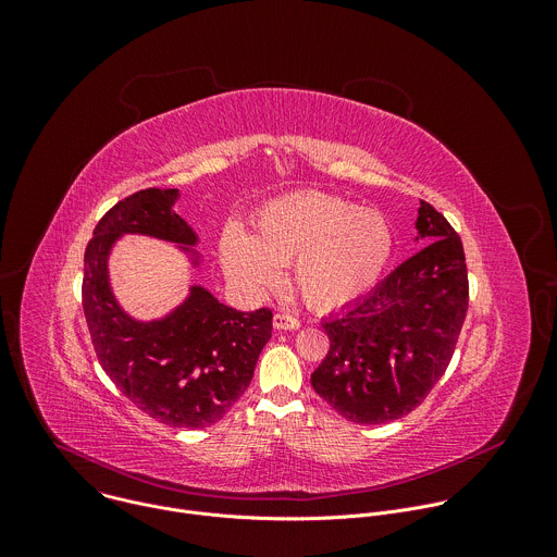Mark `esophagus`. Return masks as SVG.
<instances>
[{
	"instance_id": "esophagus-1",
	"label": "esophagus",
	"mask_w": 557,
	"mask_h": 557,
	"mask_svg": "<svg viewBox=\"0 0 557 557\" xmlns=\"http://www.w3.org/2000/svg\"><path fill=\"white\" fill-rule=\"evenodd\" d=\"M273 326L277 331H297L299 329V320L293 314H286V312H277L273 314Z\"/></svg>"
}]
</instances>
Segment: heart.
Here are the masks:
<instances>
[{"label": "heart", "mask_w": 557, "mask_h": 557, "mask_svg": "<svg viewBox=\"0 0 557 557\" xmlns=\"http://www.w3.org/2000/svg\"><path fill=\"white\" fill-rule=\"evenodd\" d=\"M392 253L383 213L329 194H290L267 202L251 235L226 226L218 256L224 273L251 293L271 290L290 264L299 297L314 310L346 308L366 295Z\"/></svg>", "instance_id": "1"}]
</instances>
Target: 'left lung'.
Masks as SVG:
<instances>
[{"mask_svg": "<svg viewBox=\"0 0 557 557\" xmlns=\"http://www.w3.org/2000/svg\"><path fill=\"white\" fill-rule=\"evenodd\" d=\"M417 231L425 249L322 322L331 350L310 383L352 423L381 425L412 412L454 355L469 304L462 243L423 200Z\"/></svg>", "mask_w": 557, "mask_h": 557, "instance_id": "8db88e82", "label": "left lung"}]
</instances>
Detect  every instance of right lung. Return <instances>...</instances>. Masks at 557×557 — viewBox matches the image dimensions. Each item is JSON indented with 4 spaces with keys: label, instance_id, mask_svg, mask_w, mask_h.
Masks as SVG:
<instances>
[{
    "label": "right lung",
    "instance_id": "add662e5",
    "mask_svg": "<svg viewBox=\"0 0 557 557\" xmlns=\"http://www.w3.org/2000/svg\"><path fill=\"white\" fill-rule=\"evenodd\" d=\"M178 189H143L97 224L84 258V312L106 374L127 399L170 428L202 430L220 421L253 379L273 331V312L235 310L205 286L158 320H136L110 284V256L123 235L178 245L198 269L196 231L174 211Z\"/></svg>",
    "mask_w": 557,
    "mask_h": 557
}]
</instances>
